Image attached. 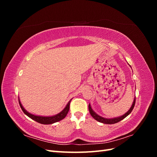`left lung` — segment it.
<instances>
[{"instance_id":"obj_1","label":"left lung","mask_w":157,"mask_h":157,"mask_svg":"<svg viewBox=\"0 0 157 157\" xmlns=\"http://www.w3.org/2000/svg\"><path fill=\"white\" fill-rule=\"evenodd\" d=\"M135 103H136V97L134 98V101H133L132 105L131 106V107L130 108L129 110H128L124 115H123L122 116H120L118 117H115V118H104L102 117L101 116L98 115L96 113H95L94 111L92 109L91 105H90V104H89L88 105V109H89V111L90 115H92V117L94 118L95 120H96L97 121L99 122H101L103 123V124H115L117 122H120L121 121L124 119V118H126L128 115H129L130 113L132 111L135 105Z\"/></svg>"}]
</instances>
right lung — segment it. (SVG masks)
Wrapping results in <instances>:
<instances>
[{"label": "right lung", "instance_id": "obj_1", "mask_svg": "<svg viewBox=\"0 0 157 157\" xmlns=\"http://www.w3.org/2000/svg\"><path fill=\"white\" fill-rule=\"evenodd\" d=\"M18 99H19V103H20V107L22 109L23 112L24 113L27 117H29V118H31V119L34 120L35 121H36L37 122L40 123V124H54V123H55V122H57L58 121H60L61 120L63 119V118L66 117V115H67V113H68L69 110L70 102H71V99H71V100L67 103V105L65 106V107L60 113H59L58 114H57V115H56L49 116V117H44V116H39V115H33V114H31V113L28 112L27 111H26L25 108L23 107L19 97H18Z\"/></svg>", "mask_w": 157, "mask_h": 157}]
</instances>
